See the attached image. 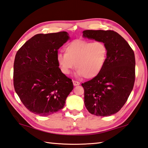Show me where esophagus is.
Segmentation results:
<instances>
[{"label": "esophagus", "instance_id": "esophagus-1", "mask_svg": "<svg viewBox=\"0 0 148 148\" xmlns=\"http://www.w3.org/2000/svg\"><path fill=\"white\" fill-rule=\"evenodd\" d=\"M73 85L74 86H77V85H80V83L78 82H76V81H73Z\"/></svg>", "mask_w": 148, "mask_h": 148}]
</instances>
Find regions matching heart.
I'll return each mask as SVG.
<instances>
[{
    "label": "heart",
    "mask_w": 148,
    "mask_h": 148,
    "mask_svg": "<svg viewBox=\"0 0 148 148\" xmlns=\"http://www.w3.org/2000/svg\"><path fill=\"white\" fill-rule=\"evenodd\" d=\"M65 53H58L56 56L61 72L69 75L76 64V76L86 79L94 78L100 74L105 66L108 49L102 42H89L76 40L65 46Z\"/></svg>",
    "instance_id": "heart-1"
}]
</instances>
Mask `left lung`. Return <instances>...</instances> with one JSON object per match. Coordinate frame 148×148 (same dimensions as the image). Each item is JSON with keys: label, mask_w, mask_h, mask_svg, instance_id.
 I'll list each match as a JSON object with an SVG mask.
<instances>
[{"label": "left lung", "mask_w": 148, "mask_h": 148, "mask_svg": "<svg viewBox=\"0 0 148 148\" xmlns=\"http://www.w3.org/2000/svg\"><path fill=\"white\" fill-rule=\"evenodd\" d=\"M83 36L105 43L108 56L97 76L82 83L86 108L97 116L116 114L128 100L135 77L134 52L117 32L85 30Z\"/></svg>", "instance_id": "left-lung-1"}]
</instances>
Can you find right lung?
Returning a JSON list of instances; mask_svg holds the SVG:
<instances>
[{"label":"right lung","instance_id":"obj_1","mask_svg":"<svg viewBox=\"0 0 148 148\" xmlns=\"http://www.w3.org/2000/svg\"><path fill=\"white\" fill-rule=\"evenodd\" d=\"M70 39L67 32L37 34L17 51L14 62L16 93L30 112L47 116L62 110L73 90L72 79L61 72L58 50Z\"/></svg>","mask_w":148,"mask_h":148}]
</instances>
